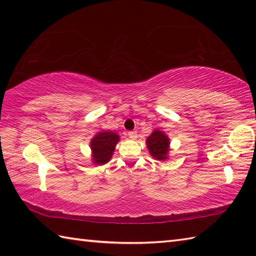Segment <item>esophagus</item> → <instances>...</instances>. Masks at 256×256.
Segmentation results:
<instances>
[{"label": "esophagus", "instance_id": "1", "mask_svg": "<svg viewBox=\"0 0 256 256\" xmlns=\"http://www.w3.org/2000/svg\"><path fill=\"white\" fill-rule=\"evenodd\" d=\"M128 136L131 140H135L138 138V132L136 131H130V132H128Z\"/></svg>", "mask_w": 256, "mask_h": 256}]
</instances>
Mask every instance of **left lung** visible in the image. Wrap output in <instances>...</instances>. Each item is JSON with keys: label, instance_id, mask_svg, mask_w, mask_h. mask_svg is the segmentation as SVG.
<instances>
[{"label": "left lung", "instance_id": "left-lung-1", "mask_svg": "<svg viewBox=\"0 0 256 256\" xmlns=\"http://www.w3.org/2000/svg\"><path fill=\"white\" fill-rule=\"evenodd\" d=\"M146 144H148L150 153L154 158L160 160L167 158V153L170 150V148H168L170 138L162 131L156 130V131L152 133L148 140H146Z\"/></svg>", "mask_w": 256, "mask_h": 256}]
</instances>
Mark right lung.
<instances>
[{
    "instance_id": "right-lung-1",
    "label": "right lung",
    "mask_w": 256,
    "mask_h": 256,
    "mask_svg": "<svg viewBox=\"0 0 256 256\" xmlns=\"http://www.w3.org/2000/svg\"><path fill=\"white\" fill-rule=\"evenodd\" d=\"M118 140V135L110 131L101 132L92 138L90 146L96 164H106L110 160Z\"/></svg>"
}]
</instances>
